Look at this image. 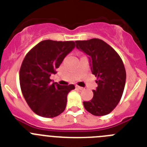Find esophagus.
I'll return each instance as SVG.
<instances>
[{"instance_id":"1","label":"esophagus","mask_w":147,"mask_h":147,"mask_svg":"<svg viewBox=\"0 0 147 147\" xmlns=\"http://www.w3.org/2000/svg\"><path fill=\"white\" fill-rule=\"evenodd\" d=\"M76 88H78V89L80 90H84V88H83L82 87L78 86V85H76Z\"/></svg>"}]
</instances>
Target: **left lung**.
<instances>
[{
  "instance_id": "left-lung-1",
  "label": "left lung",
  "mask_w": 147,
  "mask_h": 147,
  "mask_svg": "<svg viewBox=\"0 0 147 147\" xmlns=\"http://www.w3.org/2000/svg\"><path fill=\"white\" fill-rule=\"evenodd\" d=\"M76 47L88 56L92 74L97 77L98 87L93 97L83 102L87 111L97 116L111 113L124 92L126 71L120 56L110 45L100 39L77 40Z\"/></svg>"
}]
</instances>
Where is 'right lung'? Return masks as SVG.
Listing matches in <instances>:
<instances>
[{"label": "right lung", "instance_id": "obj_1", "mask_svg": "<svg viewBox=\"0 0 147 147\" xmlns=\"http://www.w3.org/2000/svg\"><path fill=\"white\" fill-rule=\"evenodd\" d=\"M75 48L74 41H41L27 53L20 69V85L23 97L33 112L45 118H54L65 110L67 93L74 85L52 82L64 58Z\"/></svg>", "mask_w": 147, "mask_h": 147}]
</instances>
